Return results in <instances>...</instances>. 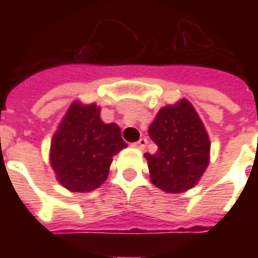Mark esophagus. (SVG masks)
<instances>
[{
    "label": "esophagus",
    "instance_id": "1",
    "mask_svg": "<svg viewBox=\"0 0 258 258\" xmlns=\"http://www.w3.org/2000/svg\"><path fill=\"white\" fill-rule=\"evenodd\" d=\"M146 145H148V140H146V138H141L140 141H137V142L133 144V146H134V148H138V149H145Z\"/></svg>",
    "mask_w": 258,
    "mask_h": 258
}]
</instances>
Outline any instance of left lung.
Listing matches in <instances>:
<instances>
[{"instance_id":"obj_1","label":"left lung","mask_w":258,"mask_h":258,"mask_svg":"<svg viewBox=\"0 0 258 258\" xmlns=\"http://www.w3.org/2000/svg\"><path fill=\"white\" fill-rule=\"evenodd\" d=\"M156 153H145L151 179L168 194L190 189L209 164L210 140L198 113L186 99L162 107L149 125Z\"/></svg>"}]
</instances>
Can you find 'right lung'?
<instances>
[{
  "label": "right lung",
  "instance_id": "obj_1",
  "mask_svg": "<svg viewBox=\"0 0 258 258\" xmlns=\"http://www.w3.org/2000/svg\"><path fill=\"white\" fill-rule=\"evenodd\" d=\"M125 146L117 125L102 121L99 107L74 102L53 135L51 164L64 188L90 192L106 181L112 157Z\"/></svg>",
  "mask_w": 258,
  "mask_h": 258
}]
</instances>
